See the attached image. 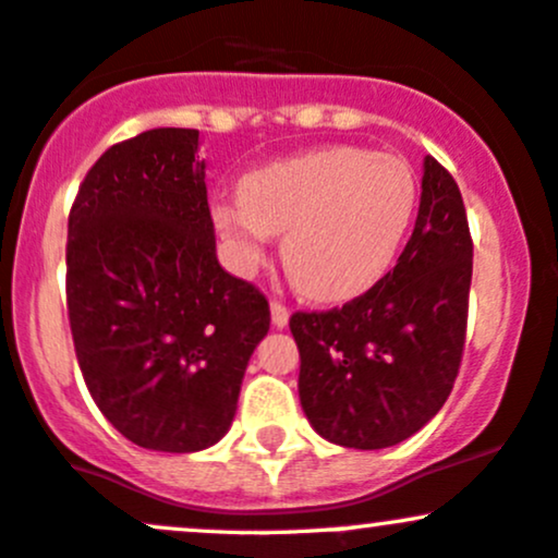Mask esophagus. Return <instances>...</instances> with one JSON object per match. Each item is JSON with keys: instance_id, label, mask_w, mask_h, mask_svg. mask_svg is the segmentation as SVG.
<instances>
[{"instance_id": "esophagus-1", "label": "esophagus", "mask_w": 558, "mask_h": 558, "mask_svg": "<svg viewBox=\"0 0 558 558\" xmlns=\"http://www.w3.org/2000/svg\"><path fill=\"white\" fill-rule=\"evenodd\" d=\"M271 322L277 329H284L287 325H290V308L274 301L271 303Z\"/></svg>"}]
</instances>
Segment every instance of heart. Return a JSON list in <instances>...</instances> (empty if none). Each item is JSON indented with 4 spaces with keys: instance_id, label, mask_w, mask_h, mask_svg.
I'll list each match as a JSON object with an SVG mask.
<instances>
[{
    "instance_id": "b5f03b06",
    "label": "heart",
    "mask_w": 558,
    "mask_h": 558,
    "mask_svg": "<svg viewBox=\"0 0 558 558\" xmlns=\"http://www.w3.org/2000/svg\"><path fill=\"white\" fill-rule=\"evenodd\" d=\"M417 209L404 159L359 146H325L247 172L239 196L213 205V223L239 271L266 260L284 231L292 284L322 303L364 295L397 266Z\"/></svg>"
}]
</instances>
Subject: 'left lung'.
<instances>
[{
  "instance_id": "1",
  "label": "left lung",
  "mask_w": 558,
  "mask_h": 558,
  "mask_svg": "<svg viewBox=\"0 0 558 558\" xmlns=\"http://www.w3.org/2000/svg\"><path fill=\"white\" fill-rule=\"evenodd\" d=\"M415 229L393 271L343 308L292 314L298 393L322 439L383 449L441 410L458 377L473 244L458 183L423 159Z\"/></svg>"
}]
</instances>
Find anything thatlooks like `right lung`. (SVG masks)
I'll use <instances>...</instances> for the list:
<instances>
[{"instance_id":"add662e5","label":"right lung","mask_w":558,"mask_h":558,"mask_svg":"<svg viewBox=\"0 0 558 558\" xmlns=\"http://www.w3.org/2000/svg\"><path fill=\"white\" fill-rule=\"evenodd\" d=\"M65 271L80 369L113 428L157 452L218 445L271 311L215 255L199 130H146L95 161Z\"/></svg>"}]
</instances>
